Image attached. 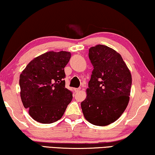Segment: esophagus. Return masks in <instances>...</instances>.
<instances>
[{
	"label": "esophagus",
	"instance_id": "34e87169",
	"mask_svg": "<svg viewBox=\"0 0 155 155\" xmlns=\"http://www.w3.org/2000/svg\"><path fill=\"white\" fill-rule=\"evenodd\" d=\"M80 89H81V88H77V89H75L74 90H75V91L76 93L77 92H79V91H80Z\"/></svg>",
	"mask_w": 155,
	"mask_h": 155
}]
</instances>
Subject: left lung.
<instances>
[{"instance_id": "left-lung-1", "label": "left lung", "mask_w": 155, "mask_h": 155, "mask_svg": "<svg viewBox=\"0 0 155 155\" xmlns=\"http://www.w3.org/2000/svg\"><path fill=\"white\" fill-rule=\"evenodd\" d=\"M94 66L81 103L83 115L96 126H107L122 115L129 101L132 83L129 69L118 52L109 47L97 45L89 50Z\"/></svg>"}]
</instances>
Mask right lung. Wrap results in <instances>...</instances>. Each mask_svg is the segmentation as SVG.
I'll return each mask as SVG.
<instances>
[{"label": "right lung", "instance_id": "1", "mask_svg": "<svg viewBox=\"0 0 155 155\" xmlns=\"http://www.w3.org/2000/svg\"><path fill=\"white\" fill-rule=\"evenodd\" d=\"M71 57L66 51L45 52L29 62L20 75L21 101L37 122H57L72 101V92L65 87L64 80Z\"/></svg>", "mask_w": 155, "mask_h": 155}]
</instances>
